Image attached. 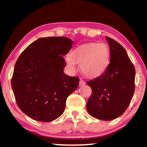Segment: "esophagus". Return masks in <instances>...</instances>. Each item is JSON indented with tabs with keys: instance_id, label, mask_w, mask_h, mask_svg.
<instances>
[{
	"instance_id": "1",
	"label": "esophagus",
	"mask_w": 147,
	"mask_h": 147,
	"mask_svg": "<svg viewBox=\"0 0 147 147\" xmlns=\"http://www.w3.org/2000/svg\"><path fill=\"white\" fill-rule=\"evenodd\" d=\"M86 83L84 80H80V86H83V85H84Z\"/></svg>"
}]
</instances>
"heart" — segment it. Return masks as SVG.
Segmentation results:
<instances>
[{
    "mask_svg": "<svg viewBox=\"0 0 147 147\" xmlns=\"http://www.w3.org/2000/svg\"><path fill=\"white\" fill-rule=\"evenodd\" d=\"M109 46L105 43L87 42L75 47L65 57L67 68L70 72L76 71V64L80 65L81 72L90 78L101 76L110 63Z\"/></svg>",
    "mask_w": 147,
    "mask_h": 147,
    "instance_id": "1",
    "label": "heart"
}]
</instances>
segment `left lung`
<instances>
[{
    "label": "left lung",
    "instance_id": "left-lung-1",
    "mask_svg": "<svg viewBox=\"0 0 147 147\" xmlns=\"http://www.w3.org/2000/svg\"><path fill=\"white\" fill-rule=\"evenodd\" d=\"M106 39L110 63L105 73L87 82L92 88L87 109L93 117L109 121L121 116L129 105L135 87V68L119 42L109 37Z\"/></svg>",
    "mask_w": 147,
    "mask_h": 147
}]
</instances>
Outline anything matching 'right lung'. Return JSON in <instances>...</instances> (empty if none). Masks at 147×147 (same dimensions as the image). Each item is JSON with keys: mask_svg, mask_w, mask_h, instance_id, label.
Masks as SVG:
<instances>
[{"mask_svg": "<svg viewBox=\"0 0 147 147\" xmlns=\"http://www.w3.org/2000/svg\"><path fill=\"white\" fill-rule=\"evenodd\" d=\"M73 42L64 37L39 38L28 45L14 67L11 86L20 110L36 121L61 116L65 102L79 85L78 77L65 75L63 55Z\"/></svg>", "mask_w": 147, "mask_h": 147, "instance_id": "add662e5", "label": "right lung"}]
</instances>
